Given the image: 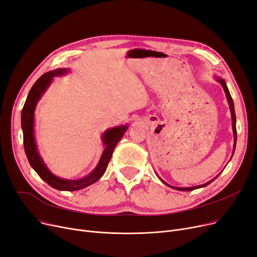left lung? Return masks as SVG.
I'll use <instances>...</instances> for the list:
<instances>
[{
	"label": "left lung",
	"mask_w": 257,
	"mask_h": 257,
	"mask_svg": "<svg viewBox=\"0 0 257 257\" xmlns=\"http://www.w3.org/2000/svg\"><path fill=\"white\" fill-rule=\"evenodd\" d=\"M215 80L222 86V88H224V91H225V93H226V96H227V101H228V104H229V108H230V111H231V119H232V130H233V137H234V145H233V152H232V155H233V153H234V150H235V146H236V137H237V135H236V116H235V110H234V103H233V99H232V97H231V94H230V92H229V89H228V87H227V84H226V82L221 79V77H218V76H215ZM219 175V174H218ZM217 175V176H218ZM216 176V177H217ZM216 177H214L213 180H211V181H209L208 183H206V184H203V185H198V186H194V187H188V188H186V187H173V186H171V185H169V184H167L166 182H164L162 178H160V180L165 184V185H167V186H169V187H171V188H173V189H176V190H180V191H192V190H194V189H198V188H203V187H206V186H208L210 183H212L213 182Z\"/></svg>",
	"instance_id": "8db88e82"
}]
</instances>
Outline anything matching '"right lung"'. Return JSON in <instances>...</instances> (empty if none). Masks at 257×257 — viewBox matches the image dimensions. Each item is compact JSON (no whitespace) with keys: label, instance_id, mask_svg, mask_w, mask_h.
I'll list each match as a JSON object with an SVG mask.
<instances>
[{"label":"right lung","instance_id":"obj_1","mask_svg":"<svg viewBox=\"0 0 257 257\" xmlns=\"http://www.w3.org/2000/svg\"><path fill=\"white\" fill-rule=\"evenodd\" d=\"M68 71L69 69L67 68H59L52 71H48L45 74H43L33 84L27 95L24 107L22 109L21 124L22 130H23L25 153L33 170L39 174V176L42 180H44V182H46L49 186L57 189V190L76 191L94 184L103 176L106 171L107 165L111 160V156H112L113 150L122 136L125 135V132L128 129V125H121L114 128H110L103 133L102 141L105 149L96 167L88 175L79 178V180H67V178H62L54 175L47 168L45 163H44L37 147L35 138V110L38 102L52 83L53 77L64 75L68 73Z\"/></svg>","mask_w":257,"mask_h":257}]
</instances>
